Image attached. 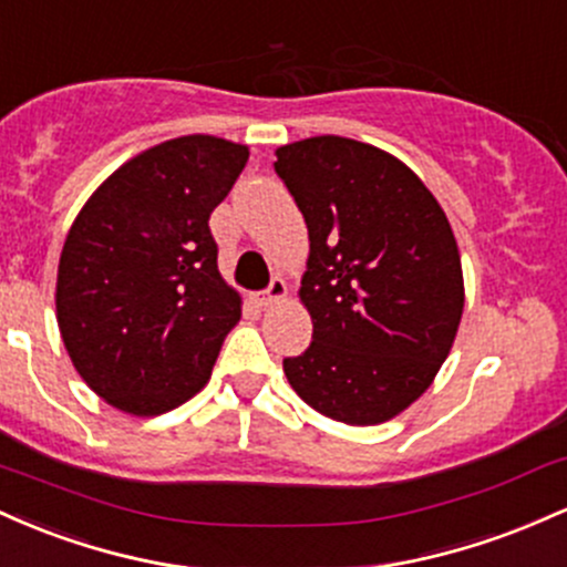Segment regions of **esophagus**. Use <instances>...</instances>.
Wrapping results in <instances>:
<instances>
[{"instance_id": "34e87169", "label": "esophagus", "mask_w": 567, "mask_h": 567, "mask_svg": "<svg viewBox=\"0 0 567 567\" xmlns=\"http://www.w3.org/2000/svg\"><path fill=\"white\" fill-rule=\"evenodd\" d=\"M284 297H286V281H284V278H272L270 286H267V289L262 291V297H259V302L272 305V302L284 300Z\"/></svg>"}]
</instances>
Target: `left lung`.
<instances>
[{
  "label": "left lung",
  "instance_id": "obj_1",
  "mask_svg": "<svg viewBox=\"0 0 567 567\" xmlns=\"http://www.w3.org/2000/svg\"><path fill=\"white\" fill-rule=\"evenodd\" d=\"M310 238L300 297L313 342L291 388L351 425L391 421L431 385L463 313L455 235L429 187L378 146L313 136L276 152Z\"/></svg>",
  "mask_w": 567,
  "mask_h": 567
}]
</instances>
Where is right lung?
I'll list each match as a JSON object with an SVG mask.
<instances>
[{"label": "right lung", "mask_w": 567, "mask_h": 567, "mask_svg": "<svg viewBox=\"0 0 567 567\" xmlns=\"http://www.w3.org/2000/svg\"><path fill=\"white\" fill-rule=\"evenodd\" d=\"M246 161L244 144L171 138L114 171L74 219L59 329L82 380L117 410L161 415L212 378L240 297L219 276L208 216Z\"/></svg>", "instance_id": "1"}]
</instances>
